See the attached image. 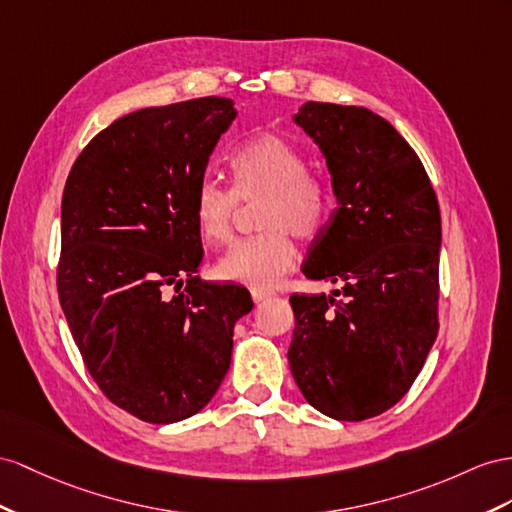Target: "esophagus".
Masks as SVG:
<instances>
[{
	"mask_svg": "<svg viewBox=\"0 0 512 512\" xmlns=\"http://www.w3.org/2000/svg\"><path fill=\"white\" fill-rule=\"evenodd\" d=\"M270 296H272V292L270 290H261V287H253V290H251V298L255 300V303H261V300H266Z\"/></svg>",
	"mask_w": 512,
	"mask_h": 512,
	"instance_id": "esophagus-1",
	"label": "esophagus"
}]
</instances>
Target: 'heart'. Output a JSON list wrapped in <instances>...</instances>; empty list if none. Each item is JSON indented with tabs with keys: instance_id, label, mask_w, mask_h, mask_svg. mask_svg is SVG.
<instances>
[{
	"instance_id": "obj_1",
	"label": "heart",
	"mask_w": 512,
	"mask_h": 512,
	"mask_svg": "<svg viewBox=\"0 0 512 512\" xmlns=\"http://www.w3.org/2000/svg\"><path fill=\"white\" fill-rule=\"evenodd\" d=\"M231 188L216 179L199 181L192 199L194 227L203 244L233 238L240 203H259L257 225L264 233L235 244L214 272L218 279L253 287L277 285L296 264V238L311 240L326 227L333 194L326 181L309 173L305 153L290 140L264 134L244 142L229 160Z\"/></svg>"
}]
</instances>
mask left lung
I'll return each mask as SVG.
<instances>
[{
  "label": "left lung",
  "instance_id": "8db88e82",
  "mask_svg": "<svg viewBox=\"0 0 512 512\" xmlns=\"http://www.w3.org/2000/svg\"><path fill=\"white\" fill-rule=\"evenodd\" d=\"M294 123L326 157L337 196L303 272L342 287L290 296L287 359L313 409L361 422L411 389L437 339V194L409 142L368 108L307 101Z\"/></svg>",
  "mask_w": 512,
  "mask_h": 512
}]
</instances>
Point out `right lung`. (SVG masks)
<instances>
[{"label": "right lung", "mask_w": 512, "mask_h": 512, "mask_svg": "<svg viewBox=\"0 0 512 512\" xmlns=\"http://www.w3.org/2000/svg\"><path fill=\"white\" fill-rule=\"evenodd\" d=\"M235 114L231 99L201 97L121 116L64 186V318L99 389L142 422H181L214 398L233 326L253 309L244 287L196 277L194 190Z\"/></svg>", "instance_id": "1"}]
</instances>
